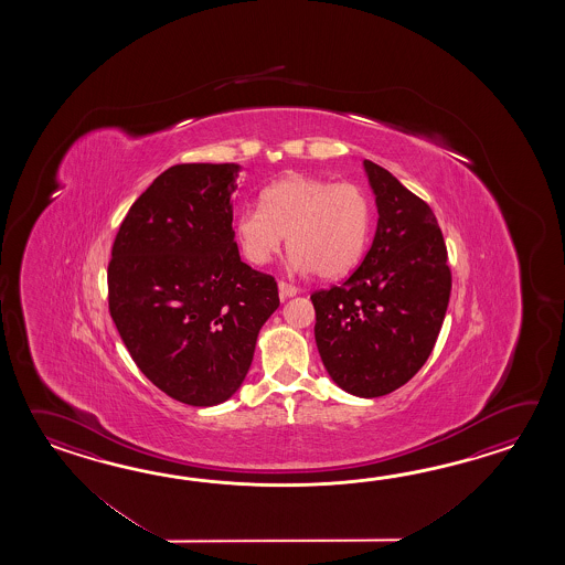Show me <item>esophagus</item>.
I'll use <instances>...</instances> for the list:
<instances>
[{
  "mask_svg": "<svg viewBox=\"0 0 565 565\" xmlns=\"http://www.w3.org/2000/svg\"><path fill=\"white\" fill-rule=\"evenodd\" d=\"M278 295H280V299H290V297H295V295H299V288L292 287V285H288V282H278Z\"/></svg>",
  "mask_w": 565,
  "mask_h": 565,
  "instance_id": "obj_1",
  "label": "esophagus"
}]
</instances>
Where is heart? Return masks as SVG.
I'll list each match as a JSON object with an SVG mask.
<instances>
[{
  "instance_id": "1",
  "label": "heart",
  "mask_w": 565,
  "mask_h": 565,
  "mask_svg": "<svg viewBox=\"0 0 565 565\" xmlns=\"http://www.w3.org/2000/svg\"><path fill=\"white\" fill-rule=\"evenodd\" d=\"M372 202L355 183L292 173L263 193V207H246L236 220L242 253L265 266L287 236L290 265L317 277H345L370 241Z\"/></svg>"
}]
</instances>
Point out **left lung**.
<instances>
[{
  "label": "left lung",
  "mask_w": 565,
  "mask_h": 565,
  "mask_svg": "<svg viewBox=\"0 0 565 565\" xmlns=\"http://www.w3.org/2000/svg\"><path fill=\"white\" fill-rule=\"evenodd\" d=\"M377 228L360 268L339 287L312 292L315 341L324 370L360 397L392 394L433 353L452 277L430 205L387 169L363 159Z\"/></svg>",
  "instance_id": "obj_1"
}]
</instances>
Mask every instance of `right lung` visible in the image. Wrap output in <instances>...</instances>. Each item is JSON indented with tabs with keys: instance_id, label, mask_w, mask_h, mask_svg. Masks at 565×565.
Wrapping results in <instances>:
<instances>
[{
	"instance_id": "1",
	"label": "right lung",
	"mask_w": 565,
	"mask_h": 565,
	"mask_svg": "<svg viewBox=\"0 0 565 565\" xmlns=\"http://www.w3.org/2000/svg\"><path fill=\"white\" fill-rule=\"evenodd\" d=\"M236 163H181L131 205L108 263V311L145 377L207 408L238 392L277 311V280L234 241Z\"/></svg>"
}]
</instances>
